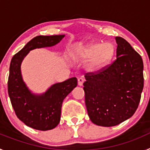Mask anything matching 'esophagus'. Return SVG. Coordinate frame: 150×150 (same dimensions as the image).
Wrapping results in <instances>:
<instances>
[{
	"mask_svg": "<svg viewBox=\"0 0 150 150\" xmlns=\"http://www.w3.org/2000/svg\"><path fill=\"white\" fill-rule=\"evenodd\" d=\"M84 82H85V79H83V78L80 77L78 79V85H79V86H83V84Z\"/></svg>",
	"mask_w": 150,
	"mask_h": 150,
	"instance_id": "obj_1",
	"label": "esophagus"
}]
</instances>
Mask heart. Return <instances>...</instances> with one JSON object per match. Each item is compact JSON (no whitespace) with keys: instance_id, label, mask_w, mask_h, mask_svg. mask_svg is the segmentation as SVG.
I'll use <instances>...</instances> for the list:
<instances>
[{"instance_id":"heart-1","label":"heart","mask_w":150,"mask_h":150,"mask_svg":"<svg viewBox=\"0 0 150 150\" xmlns=\"http://www.w3.org/2000/svg\"><path fill=\"white\" fill-rule=\"evenodd\" d=\"M114 53V46L110 43H90L79 49L75 58L82 60L90 59L89 67L93 70L100 68L111 59Z\"/></svg>"}]
</instances>
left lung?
Segmentation results:
<instances>
[{
    "label": "left lung",
    "mask_w": 150,
    "mask_h": 150,
    "mask_svg": "<svg viewBox=\"0 0 150 150\" xmlns=\"http://www.w3.org/2000/svg\"><path fill=\"white\" fill-rule=\"evenodd\" d=\"M116 59L88 72L83 83L88 115L94 124L117 125L137 110L144 88L142 58L121 37H116Z\"/></svg>",
    "instance_id": "8db88e82"
}]
</instances>
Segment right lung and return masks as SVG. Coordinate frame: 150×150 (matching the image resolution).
Returning <instances> with one entry per match:
<instances>
[{
    "label": "right lung",
    "instance_id": "right-lung-1",
    "mask_svg": "<svg viewBox=\"0 0 150 150\" xmlns=\"http://www.w3.org/2000/svg\"><path fill=\"white\" fill-rule=\"evenodd\" d=\"M64 35L38 36L13 55L8 78V94L16 115L26 125L40 131L51 130L59 125L64 99L77 86V79L72 77L52 86L46 93H30L22 80L20 66L24 57L36 48L54 46Z\"/></svg>",
    "mask_w": 150,
    "mask_h": 150
}]
</instances>
